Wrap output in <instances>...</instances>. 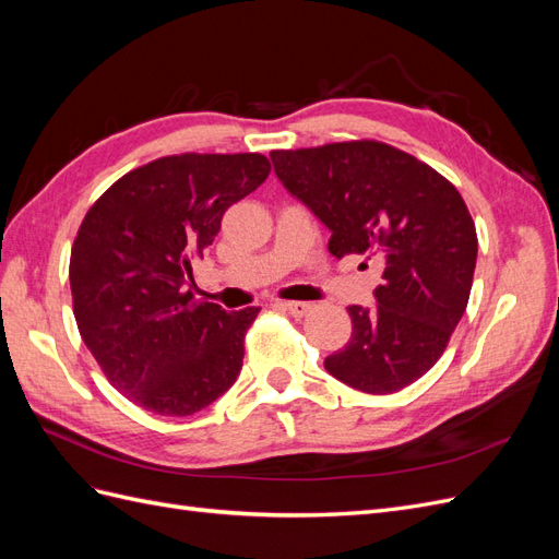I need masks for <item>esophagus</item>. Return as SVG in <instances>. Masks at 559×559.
Here are the masks:
<instances>
[{
  "instance_id": "esophagus-1",
  "label": "esophagus",
  "mask_w": 559,
  "mask_h": 559,
  "mask_svg": "<svg viewBox=\"0 0 559 559\" xmlns=\"http://www.w3.org/2000/svg\"><path fill=\"white\" fill-rule=\"evenodd\" d=\"M280 308H284L286 312L294 314V317H302V314H308V312L312 310V302H302V300H284V302H280Z\"/></svg>"
}]
</instances>
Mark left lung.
I'll list each match as a JSON object with an SVG mask.
<instances>
[{
  "label": "left lung",
  "instance_id": "obj_1",
  "mask_svg": "<svg viewBox=\"0 0 559 559\" xmlns=\"http://www.w3.org/2000/svg\"><path fill=\"white\" fill-rule=\"evenodd\" d=\"M275 175L331 230L335 259L382 263L376 306H349V343L324 361L366 394H392L441 359L466 310L476 226L460 191L427 163L382 142L273 151Z\"/></svg>",
  "mask_w": 559,
  "mask_h": 559
}]
</instances>
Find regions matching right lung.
<instances>
[{
  "mask_svg": "<svg viewBox=\"0 0 559 559\" xmlns=\"http://www.w3.org/2000/svg\"><path fill=\"white\" fill-rule=\"evenodd\" d=\"M267 175L261 154L165 156L118 179L83 218L70 261L79 333L144 411L193 415L238 380L261 308L226 312L186 284L226 210Z\"/></svg>",
  "mask_w": 559,
  "mask_h": 559,
  "instance_id": "1",
  "label": "right lung"
}]
</instances>
